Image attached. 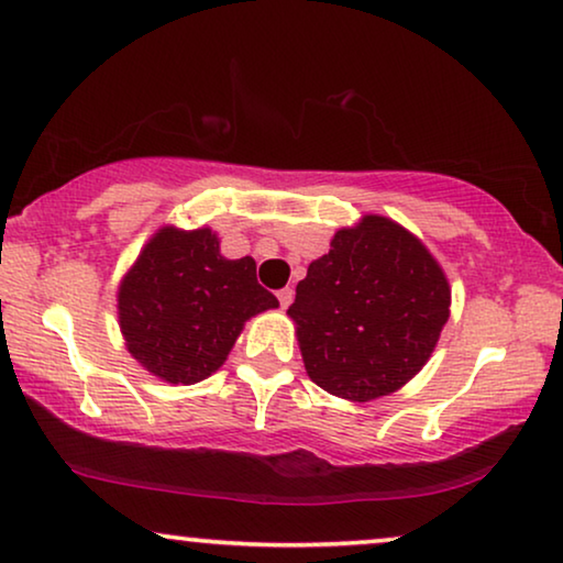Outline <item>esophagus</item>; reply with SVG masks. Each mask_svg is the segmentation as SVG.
<instances>
[{"mask_svg": "<svg viewBox=\"0 0 563 563\" xmlns=\"http://www.w3.org/2000/svg\"><path fill=\"white\" fill-rule=\"evenodd\" d=\"M278 300H280V308H288L292 303V288H280Z\"/></svg>", "mask_w": 563, "mask_h": 563, "instance_id": "obj_1", "label": "esophagus"}]
</instances>
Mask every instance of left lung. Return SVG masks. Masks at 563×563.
Returning <instances> with one entry per match:
<instances>
[{"instance_id":"8db88e82","label":"left lung","mask_w":563,"mask_h":563,"mask_svg":"<svg viewBox=\"0 0 563 563\" xmlns=\"http://www.w3.org/2000/svg\"><path fill=\"white\" fill-rule=\"evenodd\" d=\"M451 290L421 240L385 217L339 229L308 265L288 316L308 377L354 402L390 395L418 375L449 321Z\"/></svg>"}]
</instances>
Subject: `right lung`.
I'll return each instance as SVG.
<instances>
[{"mask_svg": "<svg viewBox=\"0 0 563 563\" xmlns=\"http://www.w3.org/2000/svg\"><path fill=\"white\" fill-rule=\"evenodd\" d=\"M117 308L132 357L165 383L194 385L278 298L257 283L255 260L221 257L211 229L163 227L124 275Z\"/></svg>", "mask_w": 563, "mask_h": 563, "instance_id": "1", "label": "right lung"}]
</instances>
